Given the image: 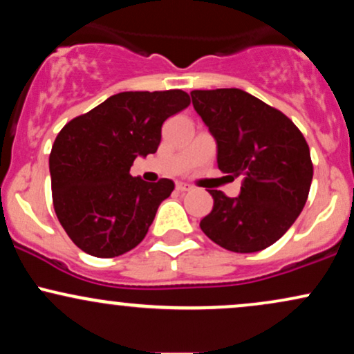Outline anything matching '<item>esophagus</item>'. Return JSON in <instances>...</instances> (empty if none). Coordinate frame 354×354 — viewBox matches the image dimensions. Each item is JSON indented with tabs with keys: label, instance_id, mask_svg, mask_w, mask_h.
Returning <instances> with one entry per match:
<instances>
[{
	"label": "esophagus",
	"instance_id": "obj_1",
	"mask_svg": "<svg viewBox=\"0 0 354 354\" xmlns=\"http://www.w3.org/2000/svg\"><path fill=\"white\" fill-rule=\"evenodd\" d=\"M176 189L180 191V193H186V191L193 189V186L188 185V183H176Z\"/></svg>",
	"mask_w": 354,
	"mask_h": 354
}]
</instances>
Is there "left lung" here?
Segmentation results:
<instances>
[{
	"instance_id": "8db88e82",
	"label": "left lung",
	"mask_w": 354,
	"mask_h": 354,
	"mask_svg": "<svg viewBox=\"0 0 354 354\" xmlns=\"http://www.w3.org/2000/svg\"><path fill=\"white\" fill-rule=\"evenodd\" d=\"M193 106L216 140L218 168L243 176L238 198L209 189L203 233L225 250L254 253L291 228L313 180L310 146L279 109L238 88L194 89Z\"/></svg>"
}]
</instances>
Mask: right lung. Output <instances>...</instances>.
<instances>
[{
	"label": "right lung",
	"instance_id": "add662e5",
	"mask_svg": "<svg viewBox=\"0 0 354 354\" xmlns=\"http://www.w3.org/2000/svg\"><path fill=\"white\" fill-rule=\"evenodd\" d=\"M191 103L188 93L124 91L73 118L50 154L53 206L80 250L115 258L140 245L174 183L129 174L138 156L156 153L161 126Z\"/></svg>",
	"mask_w": 354,
	"mask_h": 354
}]
</instances>
